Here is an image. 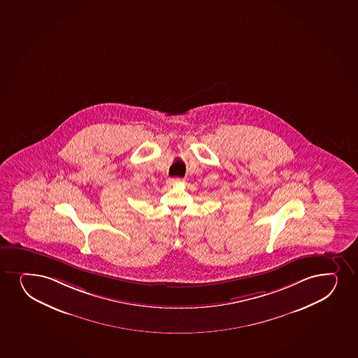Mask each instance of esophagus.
<instances>
[{
  "instance_id": "esophagus-1",
  "label": "esophagus",
  "mask_w": 358,
  "mask_h": 358,
  "mask_svg": "<svg viewBox=\"0 0 358 358\" xmlns=\"http://www.w3.org/2000/svg\"><path fill=\"white\" fill-rule=\"evenodd\" d=\"M167 182H169V185H176V184H179V182H184V179H181V178H169Z\"/></svg>"
}]
</instances>
